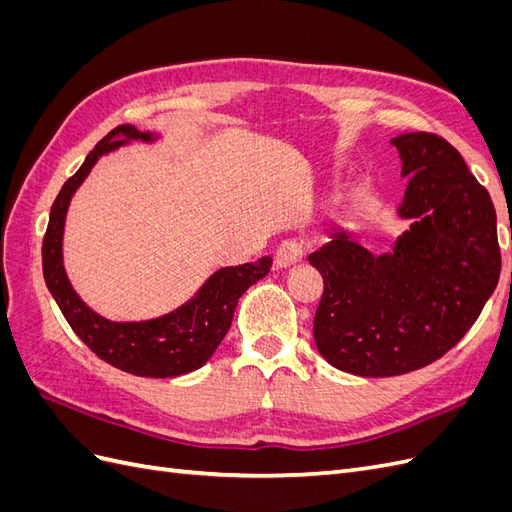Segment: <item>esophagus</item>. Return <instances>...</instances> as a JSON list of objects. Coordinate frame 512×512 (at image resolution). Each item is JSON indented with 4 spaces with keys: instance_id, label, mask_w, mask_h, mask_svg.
<instances>
[{
    "instance_id": "obj_1",
    "label": "esophagus",
    "mask_w": 512,
    "mask_h": 512,
    "mask_svg": "<svg viewBox=\"0 0 512 512\" xmlns=\"http://www.w3.org/2000/svg\"><path fill=\"white\" fill-rule=\"evenodd\" d=\"M303 256H305V243L301 239H286L277 245L275 262L280 267H290L294 262L303 260Z\"/></svg>"
}]
</instances>
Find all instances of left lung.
Instances as JSON below:
<instances>
[{
  "label": "left lung",
  "instance_id": "left-lung-1",
  "mask_svg": "<svg viewBox=\"0 0 512 512\" xmlns=\"http://www.w3.org/2000/svg\"><path fill=\"white\" fill-rule=\"evenodd\" d=\"M408 177L399 215L412 220L393 252L374 256L333 232L309 262L324 292L314 318L318 352L363 378L421 369L470 331L500 280L489 192L438 134L391 138Z\"/></svg>",
  "mask_w": 512,
  "mask_h": 512
}]
</instances>
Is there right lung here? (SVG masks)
Returning <instances> with one entry per match:
<instances>
[{
    "label": "right lung",
    "mask_w": 512,
    "mask_h": 512,
    "mask_svg": "<svg viewBox=\"0 0 512 512\" xmlns=\"http://www.w3.org/2000/svg\"><path fill=\"white\" fill-rule=\"evenodd\" d=\"M158 134L119 126L89 151L83 166L64 183L51 207L49 226L42 241V271L61 314L81 342L102 361L121 371L145 378H175L203 367L222 344L230 329L241 294L262 280L271 269V258L215 271L190 301L153 320L113 322L87 307L74 292L64 269V224L70 200L89 170L104 156L130 141H156Z\"/></svg>",
    "instance_id": "obj_1"
}]
</instances>
